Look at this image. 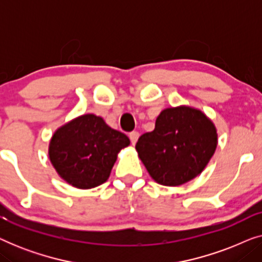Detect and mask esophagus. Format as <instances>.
I'll list each match as a JSON object with an SVG mask.
<instances>
[{
	"label": "esophagus",
	"instance_id": "esophagus-1",
	"mask_svg": "<svg viewBox=\"0 0 262 262\" xmlns=\"http://www.w3.org/2000/svg\"><path fill=\"white\" fill-rule=\"evenodd\" d=\"M128 137H130V141L132 144H136V142H137V139L139 137V134L137 131H132L130 132V135H128Z\"/></svg>",
	"mask_w": 262,
	"mask_h": 262
}]
</instances>
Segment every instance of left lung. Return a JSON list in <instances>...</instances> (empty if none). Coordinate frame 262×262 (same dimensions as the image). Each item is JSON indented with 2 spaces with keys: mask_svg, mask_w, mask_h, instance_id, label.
I'll use <instances>...</instances> for the list:
<instances>
[{
  "mask_svg": "<svg viewBox=\"0 0 262 262\" xmlns=\"http://www.w3.org/2000/svg\"><path fill=\"white\" fill-rule=\"evenodd\" d=\"M217 146L212 121L191 107H171L160 113L155 128L138 138L136 149L156 182L185 184L203 171Z\"/></svg>",
  "mask_w": 262,
  "mask_h": 262,
  "instance_id": "8db88e82",
  "label": "left lung"
}]
</instances>
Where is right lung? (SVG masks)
<instances>
[{
	"label": "right lung",
	"mask_w": 262,
	"mask_h": 262,
	"mask_svg": "<svg viewBox=\"0 0 262 262\" xmlns=\"http://www.w3.org/2000/svg\"><path fill=\"white\" fill-rule=\"evenodd\" d=\"M128 144L127 136L111 128L102 118L84 114L55 132L49 155L60 178L87 189L108 179L117 154Z\"/></svg>",
	"instance_id": "right-lung-1"
}]
</instances>
